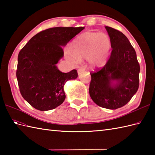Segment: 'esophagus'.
I'll use <instances>...</instances> for the list:
<instances>
[{
	"label": "esophagus",
	"instance_id": "esophagus-1",
	"mask_svg": "<svg viewBox=\"0 0 155 155\" xmlns=\"http://www.w3.org/2000/svg\"><path fill=\"white\" fill-rule=\"evenodd\" d=\"M85 71H86V68L84 67H81L78 69V74H81L83 73V72H84Z\"/></svg>",
	"mask_w": 155,
	"mask_h": 155
}]
</instances>
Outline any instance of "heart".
I'll list each match as a JSON object with an SVG mask.
<instances>
[{"label": "heart", "instance_id": "heart-1", "mask_svg": "<svg viewBox=\"0 0 155 155\" xmlns=\"http://www.w3.org/2000/svg\"><path fill=\"white\" fill-rule=\"evenodd\" d=\"M111 50V41L108 36L101 32H88L81 35L72 45V54L67 52V57L72 61L88 59L93 67L106 64Z\"/></svg>", "mask_w": 155, "mask_h": 155}]
</instances>
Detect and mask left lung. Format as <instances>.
<instances>
[{"label": "left lung", "mask_w": 155, "mask_h": 155, "mask_svg": "<svg viewBox=\"0 0 155 155\" xmlns=\"http://www.w3.org/2000/svg\"><path fill=\"white\" fill-rule=\"evenodd\" d=\"M112 50L106 64L91 72L89 94L98 106L117 109L127 104L139 87L140 65L137 54L123 32L105 27ZM114 80L117 83L111 84Z\"/></svg>", "instance_id": "8db88e82"}]
</instances>
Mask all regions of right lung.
<instances>
[{
    "instance_id": "right-lung-1",
    "label": "right lung",
    "mask_w": 155,
    "mask_h": 155,
    "mask_svg": "<svg viewBox=\"0 0 155 155\" xmlns=\"http://www.w3.org/2000/svg\"><path fill=\"white\" fill-rule=\"evenodd\" d=\"M84 27H54L41 31L20 51L16 69L19 90L32 107L54 109L65 99L64 85L78 77L77 71L62 72L56 64L64 56L62 47Z\"/></svg>"
}]
</instances>
